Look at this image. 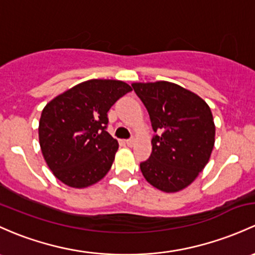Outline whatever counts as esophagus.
<instances>
[{
    "label": "esophagus",
    "mask_w": 255,
    "mask_h": 255,
    "mask_svg": "<svg viewBox=\"0 0 255 255\" xmlns=\"http://www.w3.org/2000/svg\"><path fill=\"white\" fill-rule=\"evenodd\" d=\"M134 139H133V138H130V139H127V140H126V144H127V145L128 146H133V145H134Z\"/></svg>",
    "instance_id": "obj_1"
}]
</instances>
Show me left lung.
<instances>
[{
    "instance_id": "8db88e82",
    "label": "left lung",
    "mask_w": 255,
    "mask_h": 255,
    "mask_svg": "<svg viewBox=\"0 0 255 255\" xmlns=\"http://www.w3.org/2000/svg\"><path fill=\"white\" fill-rule=\"evenodd\" d=\"M149 112L152 151L140 170L155 188L175 193L186 188L208 163L215 143L210 107L197 94L175 83H133Z\"/></svg>"
}]
</instances>
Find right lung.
Returning <instances> with one entry per match:
<instances>
[{"instance_id": "right-lung-1", "label": "right lung", "mask_w": 255, "mask_h": 255, "mask_svg": "<svg viewBox=\"0 0 255 255\" xmlns=\"http://www.w3.org/2000/svg\"><path fill=\"white\" fill-rule=\"evenodd\" d=\"M132 92L125 82L92 79L51 100L41 112L39 141L56 178L85 188L111 168L119 143L106 130L111 106Z\"/></svg>"}]
</instances>
